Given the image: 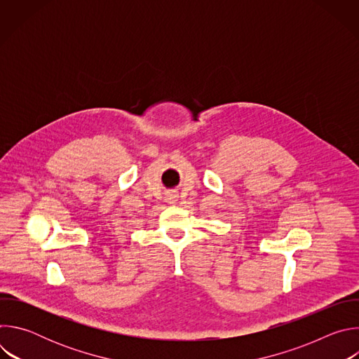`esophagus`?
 Here are the masks:
<instances>
[{
  "instance_id": "obj_1",
  "label": "esophagus",
  "mask_w": 359,
  "mask_h": 359,
  "mask_svg": "<svg viewBox=\"0 0 359 359\" xmlns=\"http://www.w3.org/2000/svg\"><path fill=\"white\" fill-rule=\"evenodd\" d=\"M175 198H176V196H175V194H169V196H168V201H169V203H173V201H176Z\"/></svg>"
}]
</instances>
